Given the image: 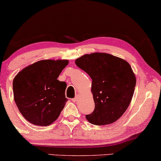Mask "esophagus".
<instances>
[{"label": "esophagus", "instance_id": "34e87169", "mask_svg": "<svg viewBox=\"0 0 161 161\" xmlns=\"http://www.w3.org/2000/svg\"><path fill=\"white\" fill-rule=\"evenodd\" d=\"M78 98H79V97L78 96H76V97H74V98H73V99H72V101L73 102H76L77 101V100H78Z\"/></svg>", "mask_w": 161, "mask_h": 161}]
</instances>
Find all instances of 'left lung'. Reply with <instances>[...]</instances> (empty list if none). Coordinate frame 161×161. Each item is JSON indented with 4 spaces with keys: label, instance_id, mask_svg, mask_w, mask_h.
<instances>
[{
    "label": "left lung",
    "instance_id": "left-lung-1",
    "mask_svg": "<svg viewBox=\"0 0 161 161\" xmlns=\"http://www.w3.org/2000/svg\"><path fill=\"white\" fill-rule=\"evenodd\" d=\"M92 79L95 108L86 119L95 125H107L122 116L130 103L136 75L127 61L104 52H94L75 61Z\"/></svg>",
    "mask_w": 161,
    "mask_h": 161
}]
</instances>
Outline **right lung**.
I'll return each mask as SVG.
<instances>
[{"label":"right lung","instance_id":"obj_1","mask_svg":"<svg viewBox=\"0 0 161 161\" xmlns=\"http://www.w3.org/2000/svg\"><path fill=\"white\" fill-rule=\"evenodd\" d=\"M68 63V60H41L25 67L13 79L15 103L30 123L49 126L59 117L68 100L67 84L57 79Z\"/></svg>","mask_w":161,"mask_h":161}]
</instances>
